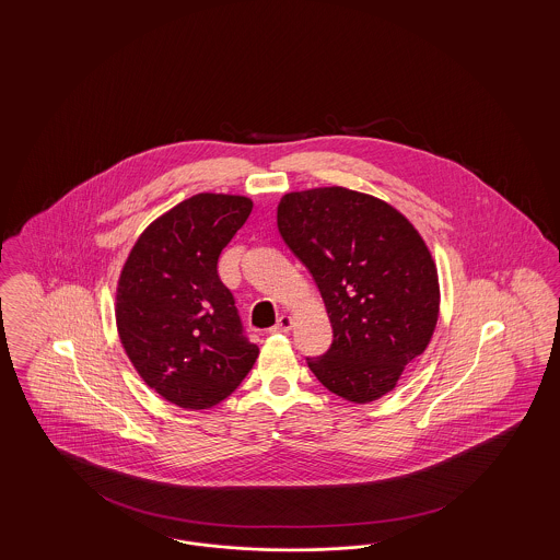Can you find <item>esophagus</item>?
<instances>
[{"label":"esophagus","instance_id":"esophagus-1","mask_svg":"<svg viewBox=\"0 0 560 560\" xmlns=\"http://www.w3.org/2000/svg\"><path fill=\"white\" fill-rule=\"evenodd\" d=\"M292 327V315H281V317H279V320H277V325H275V327H270V334H288V331H290Z\"/></svg>","mask_w":560,"mask_h":560}]
</instances>
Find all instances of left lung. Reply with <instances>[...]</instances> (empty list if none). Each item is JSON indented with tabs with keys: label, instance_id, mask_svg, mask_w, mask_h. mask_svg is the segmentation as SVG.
Instances as JSON below:
<instances>
[{
	"label": "left lung",
	"instance_id": "1",
	"mask_svg": "<svg viewBox=\"0 0 560 560\" xmlns=\"http://www.w3.org/2000/svg\"><path fill=\"white\" fill-rule=\"evenodd\" d=\"M277 229L313 272L334 329L331 348L308 359L320 384L350 402L395 390L427 350L441 308L434 258L390 203L345 187L285 192Z\"/></svg>",
	"mask_w": 560,
	"mask_h": 560
}]
</instances>
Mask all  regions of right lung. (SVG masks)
<instances>
[{
    "label": "right lung",
    "instance_id": "right-lung-1",
    "mask_svg": "<svg viewBox=\"0 0 560 560\" xmlns=\"http://www.w3.org/2000/svg\"><path fill=\"white\" fill-rule=\"evenodd\" d=\"M252 208L243 195H192L140 233L119 272L121 347L149 388L187 411L233 395L260 352L215 268Z\"/></svg>",
    "mask_w": 560,
    "mask_h": 560
}]
</instances>
